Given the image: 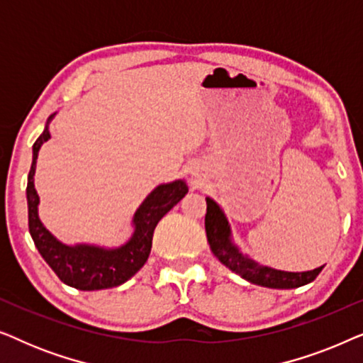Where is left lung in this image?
I'll list each match as a JSON object with an SVG mask.
<instances>
[{
    "mask_svg": "<svg viewBox=\"0 0 363 363\" xmlns=\"http://www.w3.org/2000/svg\"><path fill=\"white\" fill-rule=\"evenodd\" d=\"M205 230L213 255L226 267H230L233 272L245 277L252 284L272 287V289H292V287L309 284L319 276L322 267H324L320 266L317 269L304 272H287L262 266L255 259H251V257L245 256L231 242V230L225 213L211 198H206Z\"/></svg>",
    "mask_w": 363,
    "mask_h": 363,
    "instance_id": "8db88e82",
    "label": "left lung"
}]
</instances>
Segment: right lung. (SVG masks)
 <instances>
[{
	"mask_svg": "<svg viewBox=\"0 0 363 363\" xmlns=\"http://www.w3.org/2000/svg\"><path fill=\"white\" fill-rule=\"evenodd\" d=\"M46 128L33 145V163L28 175V220L29 233L41 252L44 261L51 266L64 284L81 291H99L121 286L130 279L140 267L145 264L152 250V238L157 223L182 200L188 193V186L183 180H177L167 185H160L148 195L133 216L135 231L130 240L116 250L77 245L66 246L49 233L38 216L39 196L34 188V172H36L38 152L44 142H48L49 122Z\"/></svg>",
	"mask_w": 363,
	"mask_h": 363,
	"instance_id": "1",
	"label": "right lung"
}]
</instances>
